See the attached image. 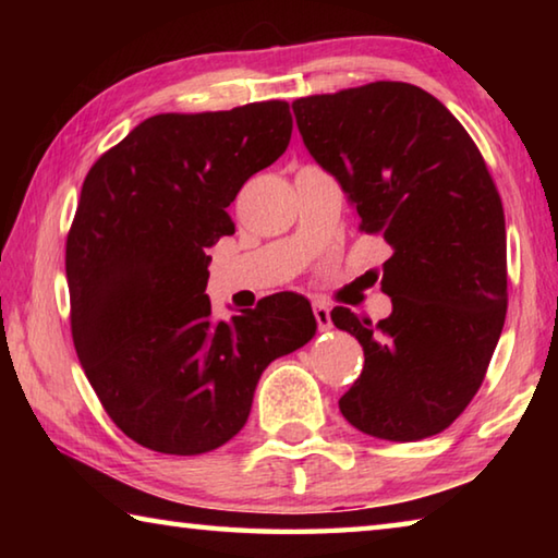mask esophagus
Instances as JSON below:
<instances>
[{
  "label": "esophagus",
  "mask_w": 558,
  "mask_h": 558,
  "mask_svg": "<svg viewBox=\"0 0 558 558\" xmlns=\"http://www.w3.org/2000/svg\"><path fill=\"white\" fill-rule=\"evenodd\" d=\"M313 313H315V319H317V327L319 329L332 327V317H329V305H325V302H315Z\"/></svg>",
  "instance_id": "1"
}]
</instances>
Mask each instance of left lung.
<instances>
[{
    "label": "left lung",
    "mask_w": 558,
    "mask_h": 558,
    "mask_svg": "<svg viewBox=\"0 0 558 558\" xmlns=\"http://www.w3.org/2000/svg\"><path fill=\"white\" fill-rule=\"evenodd\" d=\"M315 162L391 245L379 323L335 307L364 369L339 411L366 436L446 430L485 379L507 315V233L497 186L456 116L418 86L376 81L292 102Z\"/></svg>",
    "instance_id": "8db88e82"
}]
</instances>
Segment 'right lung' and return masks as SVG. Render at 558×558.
Returning <instances> with one entry per match:
<instances>
[{
	"mask_svg": "<svg viewBox=\"0 0 558 558\" xmlns=\"http://www.w3.org/2000/svg\"><path fill=\"white\" fill-rule=\"evenodd\" d=\"M286 100L162 112L108 149L81 189L65 278L71 332L93 391L140 446L199 456L248 421L266 366L315 337L295 292L216 319L206 248L231 235L229 206L286 153Z\"/></svg>",
	"mask_w": 558,
	"mask_h": 558,
	"instance_id": "add662e5",
	"label": "right lung"
}]
</instances>
